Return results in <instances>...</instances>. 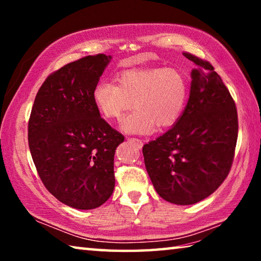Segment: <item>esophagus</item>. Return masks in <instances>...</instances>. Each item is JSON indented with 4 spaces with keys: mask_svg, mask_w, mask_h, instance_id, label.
I'll list each match as a JSON object with an SVG mask.
<instances>
[{
    "mask_svg": "<svg viewBox=\"0 0 261 261\" xmlns=\"http://www.w3.org/2000/svg\"><path fill=\"white\" fill-rule=\"evenodd\" d=\"M126 140H129V141H131V143L136 144L137 146H138L139 148L143 147V145H144L143 140H140V139H138V138H126Z\"/></svg>",
    "mask_w": 261,
    "mask_h": 261,
    "instance_id": "obj_1",
    "label": "esophagus"
}]
</instances>
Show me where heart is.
<instances>
[{"label": "heart", "instance_id": "1", "mask_svg": "<svg viewBox=\"0 0 261 261\" xmlns=\"http://www.w3.org/2000/svg\"><path fill=\"white\" fill-rule=\"evenodd\" d=\"M117 83L101 81L93 90L96 109L107 120L120 118L121 130L130 135H151L155 127H169L179 120L189 98V82L173 68L126 70Z\"/></svg>", "mask_w": 261, "mask_h": 261}]
</instances>
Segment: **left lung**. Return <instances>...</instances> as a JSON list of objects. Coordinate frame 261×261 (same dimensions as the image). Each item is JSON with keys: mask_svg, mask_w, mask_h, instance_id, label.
I'll return each mask as SVG.
<instances>
[{"mask_svg": "<svg viewBox=\"0 0 261 261\" xmlns=\"http://www.w3.org/2000/svg\"><path fill=\"white\" fill-rule=\"evenodd\" d=\"M196 64L190 95L179 120L143 147L155 191L175 205H192L211 196L229 174L238 121L233 100L208 62L188 53Z\"/></svg>", "mask_w": 261, "mask_h": 261, "instance_id": "left-lung-1", "label": "left lung"}]
</instances>
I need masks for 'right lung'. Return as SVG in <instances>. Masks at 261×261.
<instances>
[{
	"label": "right lung",
	"mask_w": 261,
	"mask_h": 261,
	"mask_svg": "<svg viewBox=\"0 0 261 261\" xmlns=\"http://www.w3.org/2000/svg\"><path fill=\"white\" fill-rule=\"evenodd\" d=\"M113 57L86 56L51 73L37 93L29 146L43 185L77 210L107 201L115 187V149L124 137L100 116L93 90Z\"/></svg>",
	"instance_id": "add662e5"
}]
</instances>
